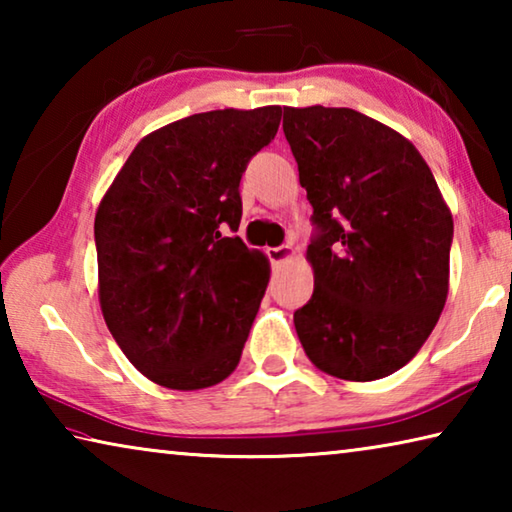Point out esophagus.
I'll return each instance as SVG.
<instances>
[{"label":"esophagus","instance_id":"34e87169","mask_svg":"<svg viewBox=\"0 0 512 512\" xmlns=\"http://www.w3.org/2000/svg\"><path fill=\"white\" fill-rule=\"evenodd\" d=\"M266 255L273 264H284V262H289V259L296 257V250H293V246L284 244V246H277V248H268Z\"/></svg>","mask_w":512,"mask_h":512}]
</instances>
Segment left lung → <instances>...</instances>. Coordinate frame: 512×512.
<instances>
[{
	"instance_id": "left-lung-1",
	"label": "left lung",
	"mask_w": 512,
	"mask_h": 512,
	"mask_svg": "<svg viewBox=\"0 0 512 512\" xmlns=\"http://www.w3.org/2000/svg\"><path fill=\"white\" fill-rule=\"evenodd\" d=\"M314 207V293L293 314L309 361L345 381L393 375L420 352L449 291L454 219L420 151L352 108L284 106Z\"/></svg>"
}]
</instances>
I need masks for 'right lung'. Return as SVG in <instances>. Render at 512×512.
Wrapping results in <instances>:
<instances>
[{"mask_svg":"<svg viewBox=\"0 0 512 512\" xmlns=\"http://www.w3.org/2000/svg\"><path fill=\"white\" fill-rule=\"evenodd\" d=\"M282 108L210 110L142 137L94 216L99 305L126 359L171 391L239 366L271 262L239 230V180Z\"/></svg>","mask_w":512,"mask_h":512,"instance_id":"add662e5","label":"right lung"}]
</instances>
